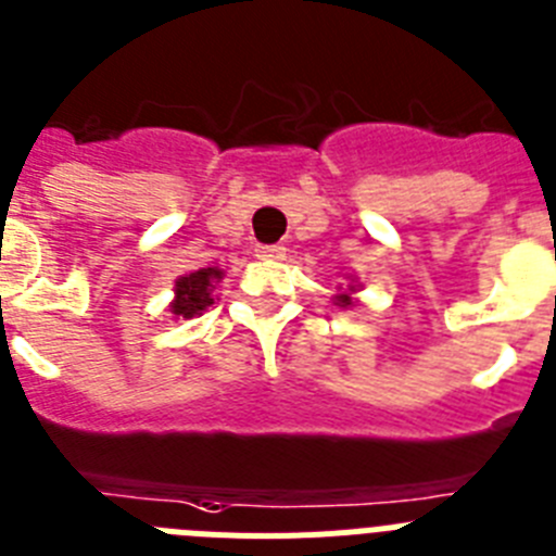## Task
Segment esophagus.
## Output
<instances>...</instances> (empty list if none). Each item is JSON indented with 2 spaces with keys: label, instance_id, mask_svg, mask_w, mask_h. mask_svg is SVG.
I'll list each match as a JSON object with an SVG mask.
<instances>
[{
  "label": "esophagus",
  "instance_id": "esophagus-1",
  "mask_svg": "<svg viewBox=\"0 0 556 556\" xmlns=\"http://www.w3.org/2000/svg\"><path fill=\"white\" fill-rule=\"evenodd\" d=\"M257 257L260 260H282L285 257V245H279V243H260L257 245Z\"/></svg>",
  "mask_w": 556,
  "mask_h": 556
}]
</instances>
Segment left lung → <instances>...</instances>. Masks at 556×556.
Returning a JSON list of instances; mask_svg holds the SVG:
<instances>
[{"instance_id":"obj_1","label":"left lung","mask_w":556,"mask_h":556,"mask_svg":"<svg viewBox=\"0 0 556 556\" xmlns=\"http://www.w3.org/2000/svg\"><path fill=\"white\" fill-rule=\"evenodd\" d=\"M358 291V285H346V291L344 293H338L336 296V305L338 307H352L355 305V299H352V293Z\"/></svg>"}]
</instances>
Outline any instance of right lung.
Instances as JSON below:
<instances>
[{
  "label": "right lung",
  "mask_w": 556,
  "mask_h": 556,
  "mask_svg": "<svg viewBox=\"0 0 556 556\" xmlns=\"http://www.w3.org/2000/svg\"><path fill=\"white\" fill-rule=\"evenodd\" d=\"M224 279L220 268H198V271L185 274L176 279V299L170 302V313L176 318H192L201 316L206 307L215 302L212 299V288L215 282Z\"/></svg>",
  "instance_id": "right-lung-1"
}]
</instances>
